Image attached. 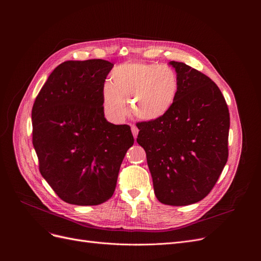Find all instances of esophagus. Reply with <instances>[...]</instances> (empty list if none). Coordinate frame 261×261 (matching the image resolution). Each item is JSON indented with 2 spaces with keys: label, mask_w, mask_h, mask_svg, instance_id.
Masks as SVG:
<instances>
[{
  "label": "esophagus",
  "mask_w": 261,
  "mask_h": 261,
  "mask_svg": "<svg viewBox=\"0 0 261 261\" xmlns=\"http://www.w3.org/2000/svg\"><path fill=\"white\" fill-rule=\"evenodd\" d=\"M131 131H132V134H133V136H134V139H136V136H138V134H139V129H138V127L132 125V126H131Z\"/></svg>",
  "instance_id": "esophagus-1"
}]
</instances>
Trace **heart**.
<instances>
[{
  "label": "heart",
  "instance_id": "1",
  "mask_svg": "<svg viewBox=\"0 0 261 261\" xmlns=\"http://www.w3.org/2000/svg\"><path fill=\"white\" fill-rule=\"evenodd\" d=\"M177 93L179 79L168 66L156 63L126 62L113 68L110 84L101 90L106 116L119 122L131 113L139 119L153 121L169 112Z\"/></svg>",
  "mask_w": 261,
  "mask_h": 261
}]
</instances>
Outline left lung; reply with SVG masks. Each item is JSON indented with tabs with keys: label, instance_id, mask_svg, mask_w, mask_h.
Here are the masks:
<instances>
[{
	"label": "left lung",
	"instance_id": "1",
	"mask_svg": "<svg viewBox=\"0 0 261 261\" xmlns=\"http://www.w3.org/2000/svg\"><path fill=\"white\" fill-rule=\"evenodd\" d=\"M179 93L167 114L139 122L138 141L146 151L158 200L172 206L206 197L228 158L229 113L215 82L183 62L170 61Z\"/></svg>",
	"mask_w": 261,
	"mask_h": 261
}]
</instances>
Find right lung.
Listing matches in <instances>:
<instances>
[{
	"instance_id": "1",
	"label": "right lung",
	"mask_w": 261,
	"mask_h": 261,
	"mask_svg": "<svg viewBox=\"0 0 261 261\" xmlns=\"http://www.w3.org/2000/svg\"><path fill=\"white\" fill-rule=\"evenodd\" d=\"M113 63L65 61L48 76L32 110L41 174L66 203L98 205L113 196L134 139L128 125L105 118L101 90Z\"/></svg>"
}]
</instances>
